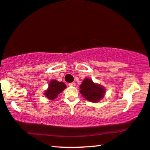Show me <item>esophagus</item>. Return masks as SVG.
I'll use <instances>...</instances> for the list:
<instances>
[{
    "label": "esophagus",
    "mask_w": 150,
    "mask_h": 150,
    "mask_svg": "<svg viewBox=\"0 0 150 150\" xmlns=\"http://www.w3.org/2000/svg\"><path fill=\"white\" fill-rule=\"evenodd\" d=\"M69 86H75V82H71L69 83Z\"/></svg>",
    "instance_id": "obj_1"
}]
</instances>
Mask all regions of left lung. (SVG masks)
<instances>
[{
    "label": "left lung",
    "mask_w": 150,
    "mask_h": 150,
    "mask_svg": "<svg viewBox=\"0 0 150 150\" xmlns=\"http://www.w3.org/2000/svg\"><path fill=\"white\" fill-rule=\"evenodd\" d=\"M80 93L88 101L96 102L103 97L105 89L100 85L96 84L91 79L86 78L80 86Z\"/></svg>",
    "instance_id": "1"
}]
</instances>
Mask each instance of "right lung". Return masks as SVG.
<instances>
[{"instance_id": "1", "label": "right lung", "mask_w": 150, "mask_h": 150, "mask_svg": "<svg viewBox=\"0 0 150 150\" xmlns=\"http://www.w3.org/2000/svg\"><path fill=\"white\" fill-rule=\"evenodd\" d=\"M66 85L63 82H59L57 80H51L49 85V88L46 91L45 95L47 98L53 100L66 88Z\"/></svg>"}]
</instances>
